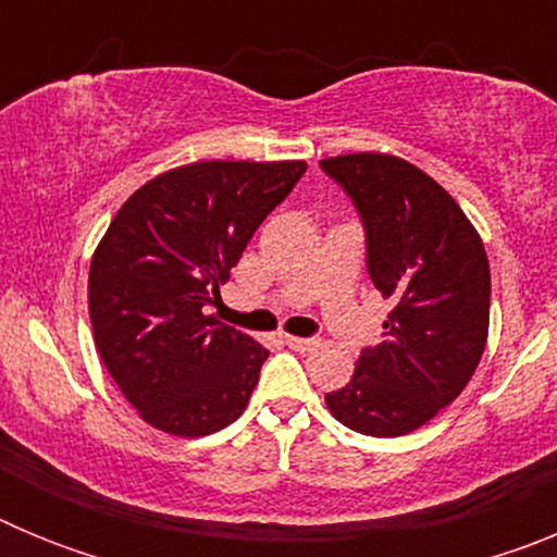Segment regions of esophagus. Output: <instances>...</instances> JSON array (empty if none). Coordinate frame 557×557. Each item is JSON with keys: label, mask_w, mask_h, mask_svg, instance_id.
Wrapping results in <instances>:
<instances>
[{"label": "esophagus", "mask_w": 557, "mask_h": 557, "mask_svg": "<svg viewBox=\"0 0 557 557\" xmlns=\"http://www.w3.org/2000/svg\"><path fill=\"white\" fill-rule=\"evenodd\" d=\"M284 343H287L289 348H295V351H312V348L318 346V339L314 337H293V334H287Z\"/></svg>", "instance_id": "1"}]
</instances>
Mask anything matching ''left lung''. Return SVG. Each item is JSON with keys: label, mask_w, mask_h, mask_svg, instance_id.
I'll return each mask as SVG.
<instances>
[{"label": "left lung", "mask_w": 557, "mask_h": 557, "mask_svg": "<svg viewBox=\"0 0 557 557\" xmlns=\"http://www.w3.org/2000/svg\"><path fill=\"white\" fill-rule=\"evenodd\" d=\"M366 228L368 273L391 298L385 339L362 348L346 387L326 393L339 424L398 437L451 405L488 339L491 268L480 234L444 186L385 152L323 159Z\"/></svg>", "instance_id": "8db88e82"}]
</instances>
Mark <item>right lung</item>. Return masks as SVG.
<instances>
[{"label":"right lung","instance_id":"add662e5","mask_svg":"<svg viewBox=\"0 0 557 557\" xmlns=\"http://www.w3.org/2000/svg\"><path fill=\"white\" fill-rule=\"evenodd\" d=\"M304 172V161H198L147 181L108 225L88 270L95 343L156 430L211 435L248 407L270 351L206 307Z\"/></svg>","mask_w":557,"mask_h":557}]
</instances>
